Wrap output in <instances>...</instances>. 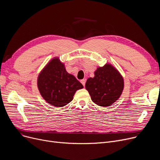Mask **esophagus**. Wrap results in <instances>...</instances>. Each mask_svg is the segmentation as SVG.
<instances>
[{
    "instance_id": "1",
    "label": "esophagus",
    "mask_w": 160,
    "mask_h": 160,
    "mask_svg": "<svg viewBox=\"0 0 160 160\" xmlns=\"http://www.w3.org/2000/svg\"><path fill=\"white\" fill-rule=\"evenodd\" d=\"M80 82H81V83H82V85H83V86H85V83H86V80L83 79V80H82Z\"/></svg>"
}]
</instances>
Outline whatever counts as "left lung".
<instances>
[{"label": "left lung", "instance_id": "8db88e82", "mask_svg": "<svg viewBox=\"0 0 160 160\" xmlns=\"http://www.w3.org/2000/svg\"><path fill=\"white\" fill-rule=\"evenodd\" d=\"M124 88V80L113 66L106 64L98 67L95 77L89 78L86 83L91 98L100 106H110L119 99Z\"/></svg>", "mask_w": 160, "mask_h": 160}]
</instances>
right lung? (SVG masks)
<instances>
[{"label": "right lung", "mask_w": 160, "mask_h": 160, "mask_svg": "<svg viewBox=\"0 0 160 160\" xmlns=\"http://www.w3.org/2000/svg\"><path fill=\"white\" fill-rule=\"evenodd\" d=\"M40 94L56 107H63L73 99L75 92L83 86L73 75L65 70L58 58H53L42 70L38 78Z\"/></svg>", "instance_id": "1"}]
</instances>
